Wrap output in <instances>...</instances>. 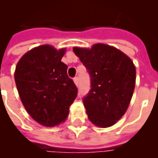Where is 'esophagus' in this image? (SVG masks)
<instances>
[{"label": "esophagus", "instance_id": "34e87169", "mask_svg": "<svg viewBox=\"0 0 158 158\" xmlns=\"http://www.w3.org/2000/svg\"><path fill=\"white\" fill-rule=\"evenodd\" d=\"M73 81L75 83L76 85H79V78H78V77H74V78H73Z\"/></svg>", "mask_w": 158, "mask_h": 158}]
</instances>
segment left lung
I'll use <instances>...</instances> for the list:
<instances>
[{
  "instance_id": "left-lung-1",
  "label": "left lung",
  "mask_w": 158,
  "mask_h": 158,
  "mask_svg": "<svg viewBox=\"0 0 158 158\" xmlns=\"http://www.w3.org/2000/svg\"><path fill=\"white\" fill-rule=\"evenodd\" d=\"M90 78V89L83 98L86 113L96 126L106 128L122 118L135 86V67L115 47L96 44L91 49L74 47Z\"/></svg>"
}]
</instances>
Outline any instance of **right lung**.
Masks as SVG:
<instances>
[{
	"instance_id": "add662e5",
	"label": "right lung",
	"mask_w": 158,
	"mask_h": 158,
	"mask_svg": "<svg viewBox=\"0 0 158 158\" xmlns=\"http://www.w3.org/2000/svg\"><path fill=\"white\" fill-rule=\"evenodd\" d=\"M65 49L44 45L23 55L15 70L16 85L23 106L36 122L52 127L65 121L78 89L61 61Z\"/></svg>"
}]
</instances>
